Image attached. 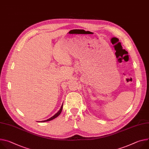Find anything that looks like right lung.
<instances>
[{
    "mask_svg": "<svg viewBox=\"0 0 149 149\" xmlns=\"http://www.w3.org/2000/svg\"><path fill=\"white\" fill-rule=\"evenodd\" d=\"M62 108H63V104H62V106H61V109H59V111L55 114V115H54L52 117H51L50 118H49V119H47V120H43V121H42V122H47V121H49V120H52V119H55V118H56V117H58L60 114H61V112H62Z\"/></svg>",
    "mask_w": 149,
    "mask_h": 149,
    "instance_id": "obj_1",
    "label": "right lung"
}]
</instances>
